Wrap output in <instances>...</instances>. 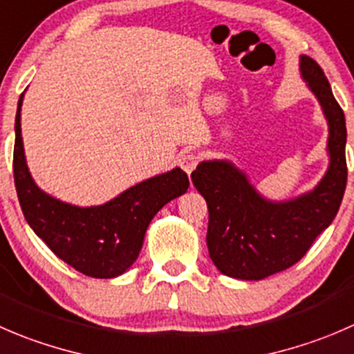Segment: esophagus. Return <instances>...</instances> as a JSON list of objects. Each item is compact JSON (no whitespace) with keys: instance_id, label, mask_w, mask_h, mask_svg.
Here are the masks:
<instances>
[{"instance_id":"obj_1","label":"esophagus","mask_w":354,"mask_h":354,"mask_svg":"<svg viewBox=\"0 0 354 354\" xmlns=\"http://www.w3.org/2000/svg\"><path fill=\"white\" fill-rule=\"evenodd\" d=\"M198 159H201V157H198L197 153H192V152L185 153V156L180 157V166H181V169H183L185 173H187L188 176H190L192 171H194L195 167H197Z\"/></svg>"}]
</instances>
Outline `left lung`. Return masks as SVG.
<instances>
[{
	"mask_svg": "<svg viewBox=\"0 0 354 354\" xmlns=\"http://www.w3.org/2000/svg\"><path fill=\"white\" fill-rule=\"evenodd\" d=\"M301 77L328 126V167L317 187L287 201L263 197L232 160H202L192 181L209 209L207 249L216 268L239 280H263L296 264L334 221L348 181L346 119L324 71L299 57Z\"/></svg>",
	"mask_w": 354,
	"mask_h": 354,
	"instance_id": "obj_1",
	"label": "left lung"
}]
</instances>
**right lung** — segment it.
Returning a JSON list of instances; mask_svg holds the SVG:
<instances>
[{"instance_id": "obj_1", "label": "right lung", "mask_w": 354, "mask_h": 354, "mask_svg": "<svg viewBox=\"0 0 354 354\" xmlns=\"http://www.w3.org/2000/svg\"><path fill=\"white\" fill-rule=\"evenodd\" d=\"M19 98L15 115L13 178L20 207L37 236L79 273L115 279L133 266L153 216L190 187L180 167L136 183L102 205L79 207L55 198L32 180L24 153Z\"/></svg>"}]
</instances>
